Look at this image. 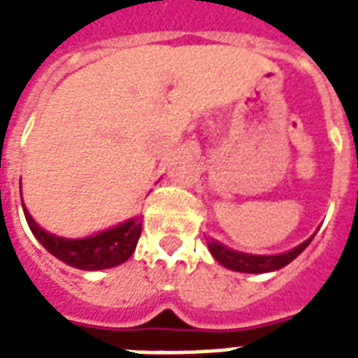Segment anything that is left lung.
<instances>
[{
    "instance_id": "1",
    "label": "left lung",
    "mask_w": 358,
    "mask_h": 358,
    "mask_svg": "<svg viewBox=\"0 0 358 358\" xmlns=\"http://www.w3.org/2000/svg\"><path fill=\"white\" fill-rule=\"evenodd\" d=\"M313 238H315V234L308 240L299 243L297 248L289 249L285 253H280V255H251V253H243V251L226 248L224 243L213 240V238H207V248H209L210 255L215 257V261L226 266L228 270L243 272V274H264V272H274V270L284 268L285 264L292 263L295 257H299L307 249Z\"/></svg>"
}]
</instances>
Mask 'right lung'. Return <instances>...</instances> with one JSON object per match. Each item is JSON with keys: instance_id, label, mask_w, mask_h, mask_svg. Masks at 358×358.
<instances>
[{"instance_id": "right-lung-1", "label": "right lung", "mask_w": 358, "mask_h": 358, "mask_svg": "<svg viewBox=\"0 0 358 358\" xmlns=\"http://www.w3.org/2000/svg\"><path fill=\"white\" fill-rule=\"evenodd\" d=\"M24 217L34 238L51 255L57 257L69 266L80 270H105L126 263L132 257L141 234V217H134L103 232L92 234L88 238L71 240L43 230L22 203Z\"/></svg>"}]
</instances>
